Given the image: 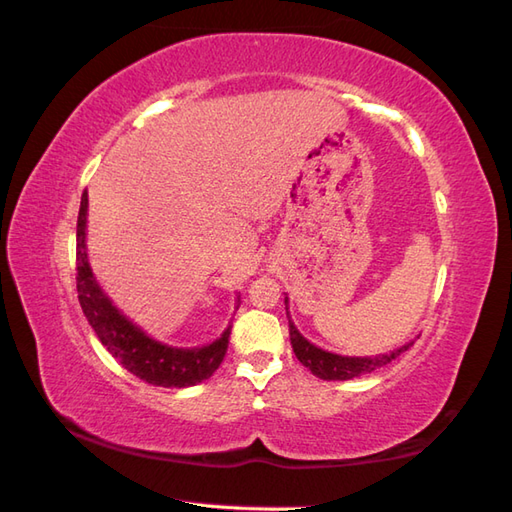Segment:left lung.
<instances>
[{"label":"left lung","mask_w":512,"mask_h":512,"mask_svg":"<svg viewBox=\"0 0 512 512\" xmlns=\"http://www.w3.org/2000/svg\"><path fill=\"white\" fill-rule=\"evenodd\" d=\"M285 305H287V296H285ZM287 318H290V313H287ZM290 339H292V348L296 352L298 361L303 363L305 368H309L311 374L322 378V381H350V378L355 376L370 374L378 368H383V365L391 363L393 359H398L404 350H409L413 346V342H409L398 350H391L387 355H378V357H342L307 342V339L298 333L292 320H290Z\"/></svg>","instance_id":"obj_1"}]
</instances>
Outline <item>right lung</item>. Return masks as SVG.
<instances>
[{
	"label": "right lung",
	"instance_id": "add662e5",
	"mask_svg": "<svg viewBox=\"0 0 512 512\" xmlns=\"http://www.w3.org/2000/svg\"><path fill=\"white\" fill-rule=\"evenodd\" d=\"M86 212L88 194H82L77 216V298L88 324L93 326L99 342L119 361L127 372L155 387H192L212 376L227 355L231 326L216 342L203 348H173L155 342L147 333L129 322L101 292L86 257Z\"/></svg>",
	"mask_w": 512,
	"mask_h": 512
}]
</instances>
